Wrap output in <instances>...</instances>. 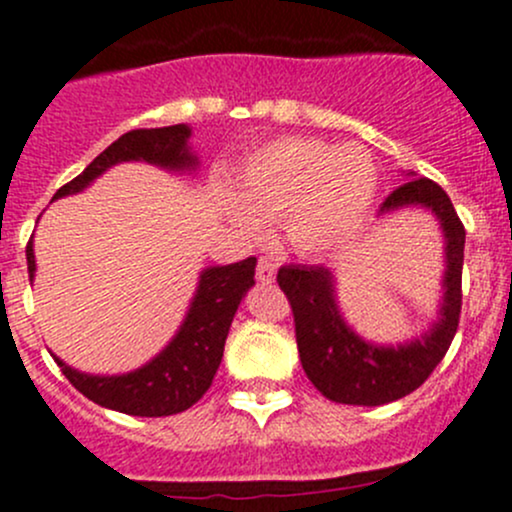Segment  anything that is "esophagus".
<instances>
[{"instance_id":"34e87169","label":"esophagus","mask_w":512,"mask_h":512,"mask_svg":"<svg viewBox=\"0 0 512 512\" xmlns=\"http://www.w3.org/2000/svg\"><path fill=\"white\" fill-rule=\"evenodd\" d=\"M275 275H277L275 262H272V260L257 262V280H260L262 285H272V282H275Z\"/></svg>"}]
</instances>
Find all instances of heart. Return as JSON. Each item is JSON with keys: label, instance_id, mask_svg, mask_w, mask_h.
<instances>
[{"label": "heart", "instance_id": "heart-1", "mask_svg": "<svg viewBox=\"0 0 512 512\" xmlns=\"http://www.w3.org/2000/svg\"><path fill=\"white\" fill-rule=\"evenodd\" d=\"M376 165L354 143L287 136L255 148L237 168L225 218L247 237L280 220L285 240L304 255H327L352 242L376 200Z\"/></svg>", "mask_w": 512, "mask_h": 512}]
</instances>
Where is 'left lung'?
Instances as JSON below:
<instances>
[{
  "instance_id": "8db88e82",
  "label": "left lung",
  "mask_w": 512,
  "mask_h": 512,
  "mask_svg": "<svg viewBox=\"0 0 512 512\" xmlns=\"http://www.w3.org/2000/svg\"><path fill=\"white\" fill-rule=\"evenodd\" d=\"M406 183L381 205V215L426 210L443 235L441 302L436 322L416 337L376 344L347 322L337 299V277L329 267L287 265L277 272L294 312L297 349L307 379L329 401L349 406H384L404 399L428 379L451 347L461 317V272L466 230L441 185L404 170Z\"/></svg>"
}]
</instances>
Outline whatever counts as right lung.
<instances>
[{"mask_svg": "<svg viewBox=\"0 0 512 512\" xmlns=\"http://www.w3.org/2000/svg\"><path fill=\"white\" fill-rule=\"evenodd\" d=\"M193 128L188 123L165 128H143V131L123 133L116 143L106 148L76 175L71 183L56 190L51 200L66 195L84 193L96 178L121 163H148L178 175H195L200 158L190 148ZM29 280L34 282L36 260L34 240L27 245ZM255 257L235 262V265L205 267L198 275L193 299L188 304L178 332L170 337L160 352L138 369L126 374H89L66 364L56 354L61 374L94 404L103 409L121 411L128 416H173L190 409L205 391L210 389L223 361V349L232 317L237 307L255 285Z\"/></svg>", "mask_w": 512, "mask_h": 512, "instance_id": "right-lung-1", "label": "right lung"}]
</instances>
